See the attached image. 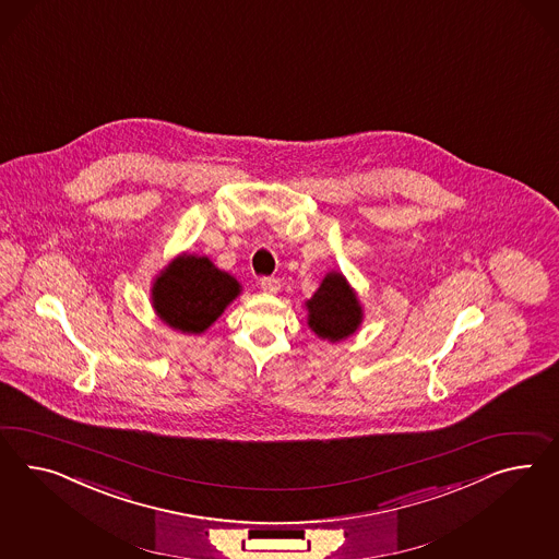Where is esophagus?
I'll list each match as a JSON object with an SVG mask.
<instances>
[{"mask_svg":"<svg viewBox=\"0 0 559 559\" xmlns=\"http://www.w3.org/2000/svg\"><path fill=\"white\" fill-rule=\"evenodd\" d=\"M260 288H262L266 295H276V293L281 290V281H278V278H272V276H266V278L260 281Z\"/></svg>","mask_w":559,"mask_h":559,"instance_id":"1","label":"esophagus"}]
</instances>
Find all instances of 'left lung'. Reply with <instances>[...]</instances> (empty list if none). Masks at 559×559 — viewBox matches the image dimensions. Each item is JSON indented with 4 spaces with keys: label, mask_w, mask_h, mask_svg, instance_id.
Returning a JSON list of instances; mask_svg holds the SVG:
<instances>
[{
    "label": "left lung",
    "mask_w": 559,
    "mask_h": 559,
    "mask_svg": "<svg viewBox=\"0 0 559 559\" xmlns=\"http://www.w3.org/2000/svg\"><path fill=\"white\" fill-rule=\"evenodd\" d=\"M307 325L323 342L337 344L360 330L364 307L342 272L330 271L311 299L305 301Z\"/></svg>",
    "instance_id": "1"
}]
</instances>
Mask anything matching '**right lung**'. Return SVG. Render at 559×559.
Here are the masks:
<instances>
[{"mask_svg": "<svg viewBox=\"0 0 559 559\" xmlns=\"http://www.w3.org/2000/svg\"><path fill=\"white\" fill-rule=\"evenodd\" d=\"M236 276L207 257L182 252L152 278L151 302L156 318L175 332L201 335L240 297Z\"/></svg>", "mask_w": 559, "mask_h": 559, "instance_id": "add662e5", "label": "right lung"}]
</instances>
